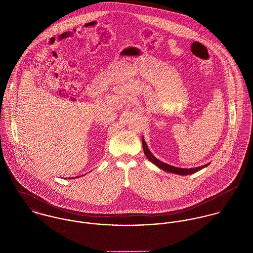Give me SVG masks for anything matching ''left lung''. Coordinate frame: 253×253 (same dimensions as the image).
Segmentation results:
<instances>
[{"label":"left lung","instance_id":"left-lung-1","mask_svg":"<svg viewBox=\"0 0 253 253\" xmlns=\"http://www.w3.org/2000/svg\"><path fill=\"white\" fill-rule=\"evenodd\" d=\"M142 145H143V150H144V154L147 157V159L152 162L153 164H155L157 167H159L161 169L165 170V171H168V172H172V173H176V174H180V175H188V174H192V173H195L199 170H201L202 169L208 167L210 164H207L205 166H202V167H199V168H194V169H180V168H175V167H172L170 165H168L166 163H163L161 162L160 160H158L157 158H155L153 156V154L150 152V150L148 149V146L146 144L144 139L142 138Z\"/></svg>","mask_w":253,"mask_h":253}]
</instances>
